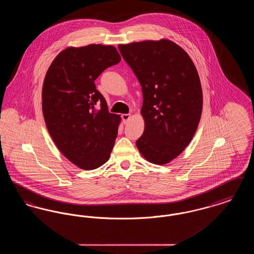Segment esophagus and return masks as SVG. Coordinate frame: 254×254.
Listing matches in <instances>:
<instances>
[{
    "mask_svg": "<svg viewBox=\"0 0 254 254\" xmlns=\"http://www.w3.org/2000/svg\"><path fill=\"white\" fill-rule=\"evenodd\" d=\"M122 119H123L124 124H127L130 119V114H123L122 115Z\"/></svg>",
    "mask_w": 254,
    "mask_h": 254,
    "instance_id": "1",
    "label": "esophagus"
}]
</instances>
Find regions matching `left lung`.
<instances>
[{
	"instance_id": "obj_1",
	"label": "left lung",
	"mask_w": 254,
	"mask_h": 254,
	"mask_svg": "<svg viewBox=\"0 0 254 254\" xmlns=\"http://www.w3.org/2000/svg\"><path fill=\"white\" fill-rule=\"evenodd\" d=\"M118 49L142 86L145 129L137 148L146 161L166 165L190 143L200 122L203 92L197 69L189 54L167 39Z\"/></svg>"
}]
</instances>
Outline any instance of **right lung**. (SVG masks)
Segmentation results:
<instances>
[{
    "label": "right lung",
    "instance_id": "1",
    "mask_svg": "<svg viewBox=\"0 0 254 254\" xmlns=\"http://www.w3.org/2000/svg\"><path fill=\"white\" fill-rule=\"evenodd\" d=\"M121 57L113 46L64 49L51 63L42 89V109L49 134L61 153L85 170L108 162L121 116L109 113L94 81ZM101 108L98 112L95 106Z\"/></svg>",
    "mask_w": 254,
    "mask_h": 254
}]
</instances>
